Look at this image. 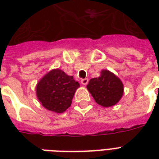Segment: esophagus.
I'll return each instance as SVG.
<instances>
[{
  "label": "esophagus",
  "instance_id": "obj_1",
  "mask_svg": "<svg viewBox=\"0 0 159 159\" xmlns=\"http://www.w3.org/2000/svg\"><path fill=\"white\" fill-rule=\"evenodd\" d=\"M81 83H82V84H83V85L86 86L87 84H88V83H89V79H88V78H84V79H82V80H81Z\"/></svg>",
  "mask_w": 159,
  "mask_h": 159
}]
</instances>
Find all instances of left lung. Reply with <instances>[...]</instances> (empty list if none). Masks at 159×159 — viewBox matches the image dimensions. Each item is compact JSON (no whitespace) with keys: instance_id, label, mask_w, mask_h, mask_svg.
<instances>
[{"instance_id":"8db88e82","label":"left lung","mask_w":159,"mask_h":159,"mask_svg":"<svg viewBox=\"0 0 159 159\" xmlns=\"http://www.w3.org/2000/svg\"><path fill=\"white\" fill-rule=\"evenodd\" d=\"M87 89L95 102L104 107L116 105L123 94L122 81L107 70H101L99 77L90 79Z\"/></svg>"}]
</instances>
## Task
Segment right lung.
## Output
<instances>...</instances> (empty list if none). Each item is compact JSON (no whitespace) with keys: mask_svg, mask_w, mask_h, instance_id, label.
Listing matches in <instances>:
<instances>
[{"mask_svg":"<svg viewBox=\"0 0 159 159\" xmlns=\"http://www.w3.org/2000/svg\"><path fill=\"white\" fill-rule=\"evenodd\" d=\"M79 87L72 76H68L62 70L53 69L37 83L36 96L47 110L62 113L70 107L75 92Z\"/></svg>","mask_w":159,"mask_h":159,"instance_id":"add662e5","label":"right lung"}]
</instances>
